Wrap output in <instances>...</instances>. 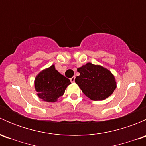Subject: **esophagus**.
<instances>
[{
  "label": "esophagus",
  "instance_id": "esophagus-1",
  "mask_svg": "<svg viewBox=\"0 0 146 146\" xmlns=\"http://www.w3.org/2000/svg\"><path fill=\"white\" fill-rule=\"evenodd\" d=\"M75 78H76V77H75V76H73V77H72L70 79V81H71V82H75Z\"/></svg>",
  "mask_w": 146,
  "mask_h": 146
}]
</instances>
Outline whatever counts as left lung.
Returning a JSON list of instances; mask_svg holds the SVG:
<instances>
[{"label": "left lung", "instance_id": "left-lung-1", "mask_svg": "<svg viewBox=\"0 0 146 146\" xmlns=\"http://www.w3.org/2000/svg\"><path fill=\"white\" fill-rule=\"evenodd\" d=\"M80 76L75 79L84 94L92 100H103L110 97L117 88L114 75L100 65L88 63L78 68Z\"/></svg>", "mask_w": 146, "mask_h": 146}]
</instances>
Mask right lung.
I'll return each mask as SVG.
<instances>
[{
	"label": "right lung",
	"instance_id": "right-lung-1",
	"mask_svg": "<svg viewBox=\"0 0 146 146\" xmlns=\"http://www.w3.org/2000/svg\"><path fill=\"white\" fill-rule=\"evenodd\" d=\"M70 83L69 79L56 70L54 65L41 71L35 79L37 95L43 101L48 102L57 101Z\"/></svg>",
	"mask_w": 146,
	"mask_h": 146
}]
</instances>
